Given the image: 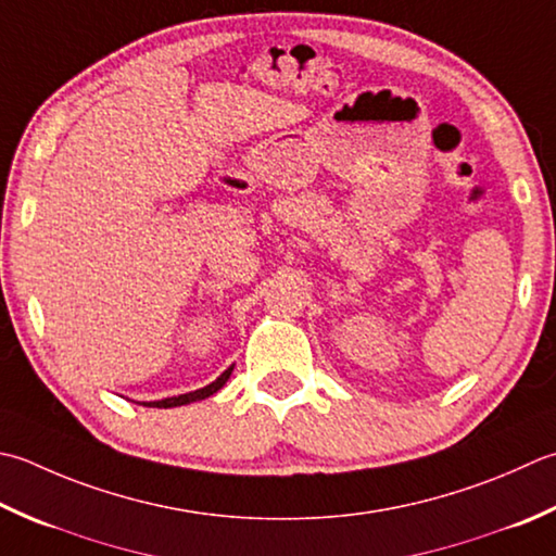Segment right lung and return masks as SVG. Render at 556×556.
I'll return each instance as SVG.
<instances>
[{
    "instance_id": "right-lung-1",
    "label": "right lung",
    "mask_w": 556,
    "mask_h": 556,
    "mask_svg": "<svg viewBox=\"0 0 556 556\" xmlns=\"http://www.w3.org/2000/svg\"><path fill=\"white\" fill-rule=\"evenodd\" d=\"M231 371H233V368H226V371L219 378H216L214 383H210L202 390H194V393H185V395H178V397H166V400H159V402H147V405L149 407H180V405H190V402H194V400H204V397L214 395L216 390L224 388V383L228 380V376H231Z\"/></svg>"
}]
</instances>
